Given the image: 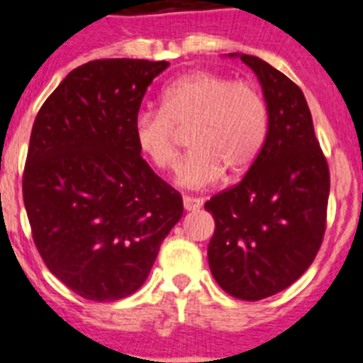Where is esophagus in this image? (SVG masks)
Segmentation results:
<instances>
[{
	"mask_svg": "<svg viewBox=\"0 0 363 363\" xmlns=\"http://www.w3.org/2000/svg\"><path fill=\"white\" fill-rule=\"evenodd\" d=\"M182 202H184V210L186 211H197L199 208H201V206H202V199L188 197V195H186V197L182 199Z\"/></svg>",
	"mask_w": 363,
	"mask_h": 363,
	"instance_id": "34e87169",
	"label": "esophagus"
}]
</instances>
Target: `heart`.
Listing matches in <instances>:
<instances>
[{
    "label": "heart",
    "mask_w": 363,
    "mask_h": 363,
    "mask_svg": "<svg viewBox=\"0 0 363 363\" xmlns=\"http://www.w3.org/2000/svg\"><path fill=\"white\" fill-rule=\"evenodd\" d=\"M267 104L251 81L215 72H189L166 84L161 108H143L133 119V141L159 169L177 162V130L188 129L191 150L177 181L184 188L217 184L224 172L238 177L260 155L267 137Z\"/></svg>",
    "instance_id": "heart-1"
}]
</instances>
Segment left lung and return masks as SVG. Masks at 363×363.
Here are the masks:
<instances>
[{"label":"left lung","mask_w":363,"mask_h":363,"mask_svg":"<svg viewBox=\"0 0 363 363\" xmlns=\"http://www.w3.org/2000/svg\"><path fill=\"white\" fill-rule=\"evenodd\" d=\"M228 55L259 77L269 123L242 181L204 204L215 218L208 262L224 291L255 302L291 286L315 260L325 231L329 168L302 90L260 57Z\"/></svg>","instance_id":"8db88e82"}]
</instances>
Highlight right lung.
I'll use <instances>...</instances> for the list:
<instances>
[{
	"mask_svg": "<svg viewBox=\"0 0 363 363\" xmlns=\"http://www.w3.org/2000/svg\"><path fill=\"white\" fill-rule=\"evenodd\" d=\"M166 61L97 60L72 70L34 121L23 201L41 259L94 302L135 293L182 217L179 191L153 174L133 119Z\"/></svg>",
	"mask_w": 363,
	"mask_h": 363,
	"instance_id": "right-lung-1",
	"label": "right lung"
}]
</instances>
